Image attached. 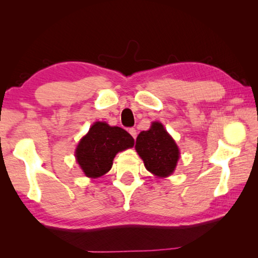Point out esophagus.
Here are the masks:
<instances>
[{
  "instance_id": "1",
  "label": "esophagus",
  "mask_w": 258,
  "mask_h": 258,
  "mask_svg": "<svg viewBox=\"0 0 258 258\" xmlns=\"http://www.w3.org/2000/svg\"><path fill=\"white\" fill-rule=\"evenodd\" d=\"M128 132H130V134H131V135H132V138L137 139V135H138L137 130H135V128H130V130H128Z\"/></svg>"
}]
</instances>
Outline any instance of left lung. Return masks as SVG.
<instances>
[{"mask_svg":"<svg viewBox=\"0 0 258 258\" xmlns=\"http://www.w3.org/2000/svg\"><path fill=\"white\" fill-rule=\"evenodd\" d=\"M135 149L148 171L160 177L171 175L180 158L176 143L158 121L139 134Z\"/></svg>","mask_w":258,"mask_h":258,"instance_id":"obj_1","label":"left lung"}]
</instances>
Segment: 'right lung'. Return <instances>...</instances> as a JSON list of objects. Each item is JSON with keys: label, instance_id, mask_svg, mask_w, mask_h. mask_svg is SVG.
<instances>
[{"label": "right lung", "instance_id": "add662e5", "mask_svg": "<svg viewBox=\"0 0 258 258\" xmlns=\"http://www.w3.org/2000/svg\"><path fill=\"white\" fill-rule=\"evenodd\" d=\"M134 139L125 130L109 126L103 121L92 125L78 143L76 159L83 172L89 177H99L112 166L117 152L133 147Z\"/></svg>", "mask_w": 258, "mask_h": 258}]
</instances>
